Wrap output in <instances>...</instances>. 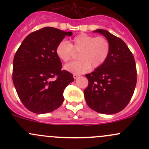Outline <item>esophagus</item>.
<instances>
[{
  "label": "esophagus",
  "mask_w": 149,
  "mask_h": 149,
  "mask_svg": "<svg viewBox=\"0 0 149 149\" xmlns=\"http://www.w3.org/2000/svg\"><path fill=\"white\" fill-rule=\"evenodd\" d=\"M79 76V75L76 74V73H74V74H73V78H74V79H77Z\"/></svg>",
  "instance_id": "esophagus-1"
}]
</instances>
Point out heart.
I'll use <instances>...</instances> for the list:
<instances>
[{"mask_svg": "<svg viewBox=\"0 0 149 149\" xmlns=\"http://www.w3.org/2000/svg\"><path fill=\"white\" fill-rule=\"evenodd\" d=\"M111 50L110 42L102 36L94 37L87 34H80L72 39L71 43L62 40L55 49L56 55L63 62H68L79 52V60L65 65L70 73L80 74L86 72L90 68H98L106 62Z\"/></svg>", "mask_w": 149, "mask_h": 149, "instance_id": "heart-1", "label": "heart"}]
</instances>
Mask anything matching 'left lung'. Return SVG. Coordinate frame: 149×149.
<instances>
[{
    "instance_id": "8db88e82",
    "label": "left lung",
    "mask_w": 149,
    "mask_h": 149,
    "mask_svg": "<svg viewBox=\"0 0 149 149\" xmlns=\"http://www.w3.org/2000/svg\"><path fill=\"white\" fill-rule=\"evenodd\" d=\"M110 42L106 62L86 74L88 85L84 90L88 106L99 113L111 115L123 110L130 102L137 82L136 62L131 51L119 37L104 29H97Z\"/></svg>"
}]
</instances>
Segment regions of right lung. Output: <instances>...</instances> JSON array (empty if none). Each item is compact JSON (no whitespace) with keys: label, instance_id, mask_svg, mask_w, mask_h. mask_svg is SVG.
I'll return each instance as SVG.
<instances>
[{"label":"right lung","instance_id":"right-lung-1","mask_svg":"<svg viewBox=\"0 0 149 149\" xmlns=\"http://www.w3.org/2000/svg\"><path fill=\"white\" fill-rule=\"evenodd\" d=\"M70 31L45 27L24 40L15 54L12 79L21 102L34 113L45 114L63 102V91L73 81V74L62 70L55 49Z\"/></svg>","mask_w":149,"mask_h":149}]
</instances>
